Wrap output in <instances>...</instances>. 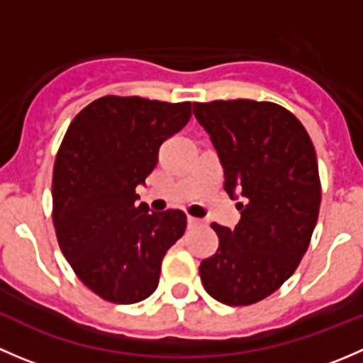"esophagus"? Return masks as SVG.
<instances>
[{"label":"esophagus","instance_id":"esophagus-1","mask_svg":"<svg viewBox=\"0 0 363 363\" xmlns=\"http://www.w3.org/2000/svg\"><path fill=\"white\" fill-rule=\"evenodd\" d=\"M203 225H205L203 219L191 218V216H188V226H189V228H199V226H203Z\"/></svg>","mask_w":363,"mask_h":363}]
</instances>
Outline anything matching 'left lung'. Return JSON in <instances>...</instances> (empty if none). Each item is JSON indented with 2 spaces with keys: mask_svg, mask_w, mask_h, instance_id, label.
I'll use <instances>...</instances> for the list:
<instances>
[{
  "mask_svg": "<svg viewBox=\"0 0 363 363\" xmlns=\"http://www.w3.org/2000/svg\"><path fill=\"white\" fill-rule=\"evenodd\" d=\"M225 168V189L240 195L233 230L212 223L218 251L200 263L208 295L251 306L295 272L321 203L316 151L303 124L281 105L255 100L193 104Z\"/></svg>",
  "mask_w": 363,
  "mask_h": 363,
  "instance_id": "obj_1",
  "label": "left lung"
}]
</instances>
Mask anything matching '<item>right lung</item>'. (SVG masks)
Listing matches in <instances>:
<instances>
[{
	"mask_svg": "<svg viewBox=\"0 0 363 363\" xmlns=\"http://www.w3.org/2000/svg\"><path fill=\"white\" fill-rule=\"evenodd\" d=\"M189 117V101L108 94L77 113L65 133L52 174L57 242L77 277L107 302L147 298L163 256L184 233V212H149L135 188Z\"/></svg>",
	"mask_w": 363,
	"mask_h": 363,
	"instance_id": "add662e5",
	"label": "right lung"
}]
</instances>
